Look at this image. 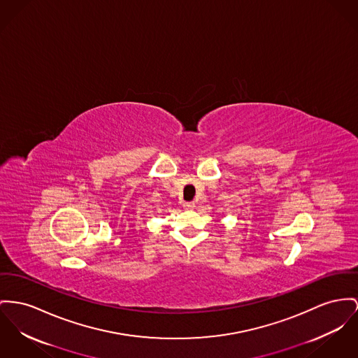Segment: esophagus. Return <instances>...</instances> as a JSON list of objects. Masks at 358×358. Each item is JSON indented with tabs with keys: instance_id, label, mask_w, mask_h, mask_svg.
Here are the masks:
<instances>
[{
	"instance_id": "obj_1",
	"label": "esophagus",
	"mask_w": 358,
	"mask_h": 358,
	"mask_svg": "<svg viewBox=\"0 0 358 358\" xmlns=\"http://www.w3.org/2000/svg\"><path fill=\"white\" fill-rule=\"evenodd\" d=\"M194 206H195L194 202H185V203H183V208H186V209H192Z\"/></svg>"
}]
</instances>
